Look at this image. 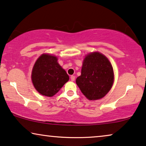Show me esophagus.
<instances>
[{
  "label": "esophagus",
  "instance_id": "1",
  "mask_svg": "<svg viewBox=\"0 0 146 146\" xmlns=\"http://www.w3.org/2000/svg\"><path fill=\"white\" fill-rule=\"evenodd\" d=\"M70 79H71L72 81H74L75 80V76H71Z\"/></svg>",
  "mask_w": 146,
  "mask_h": 146
}]
</instances>
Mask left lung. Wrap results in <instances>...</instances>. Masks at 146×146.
<instances>
[{
	"label": "left lung",
	"mask_w": 146,
	"mask_h": 146,
	"mask_svg": "<svg viewBox=\"0 0 146 146\" xmlns=\"http://www.w3.org/2000/svg\"><path fill=\"white\" fill-rule=\"evenodd\" d=\"M114 74L110 62L98 52L89 53L84 58L81 75L76 82L90 100L102 98L112 87Z\"/></svg>",
	"instance_id": "1"
}]
</instances>
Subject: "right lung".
Segmentation results:
<instances>
[{
    "label": "right lung",
    "mask_w": 146,
    "mask_h": 146,
    "mask_svg": "<svg viewBox=\"0 0 146 146\" xmlns=\"http://www.w3.org/2000/svg\"><path fill=\"white\" fill-rule=\"evenodd\" d=\"M35 89L45 96L52 97L69 80L66 72L58 62L55 56L43 54L34 65L31 75Z\"/></svg>",
    "instance_id": "1"
}]
</instances>
